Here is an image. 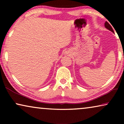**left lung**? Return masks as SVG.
I'll list each match as a JSON object with an SVG mask.
<instances>
[{"mask_svg": "<svg viewBox=\"0 0 124 124\" xmlns=\"http://www.w3.org/2000/svg\"><path fill=\"white\" fill-rule=\"evenodd\" d=\"M104 26H105V27H106V28L107 29H108V30H109L110 31H112L113 33H114V31H113L112 28V26H111V25H110L109 23H108L107 21H106V23H104Z\"/></svg>", "mask_w": 124, "mask_h": 124, "instance_id": "obj_1", "label": "left lung"}]
</instances>
